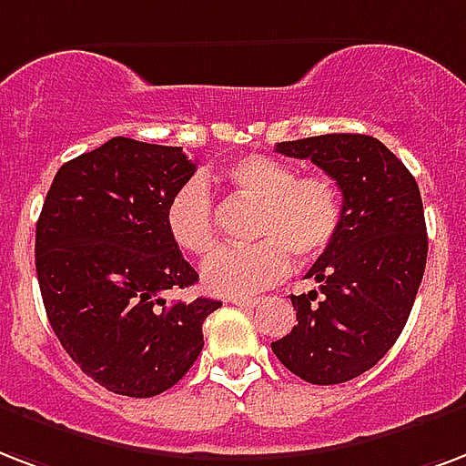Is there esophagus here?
Returning a JSON list of instances; mask_svg holds the SVG:
<instances>
[{
  "instance_id": "1",
  "label": "esophagus",
  "mask_w": 466,
  "mask_h": 466,
  "mask_svg": "<svg viewBox=\"0 0 466 466\" xmlns=\"http://www.w3.org/2000/svg\"><path fill=\"white\" fill-rule=\"evenodd\" d=\"M229 303L239 305V308H257L258 298H232Z\"/></svg>"
}]
</instances>
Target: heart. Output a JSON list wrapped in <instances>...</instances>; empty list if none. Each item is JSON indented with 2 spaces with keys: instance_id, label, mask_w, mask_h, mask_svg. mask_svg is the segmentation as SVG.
Segmentation results:
<instances>
[{
  "instance_id": "heart-1",
  "label": "heart",
  "mask_w": 466,
  "mask_h": 466,
  "mask_svg": "<svg viewBox=\"0 0 466 466\" xmlns=\"http://www.w3.org/2000/svg\"><path fill=\"white\" fill-rule=\"evenodd\" d=\"M229 193L257 205L244 247H225L202 264V283L209 293L227 298L251 296L280 280L296 261L322 257L344 222V195L335 177L298 176L293 163L276 156L248 154L219 170ZM163 222L170 241L193 257L215 247V202L200 177L177 186L166 202Z\"/></svg>"
}]
</instances>
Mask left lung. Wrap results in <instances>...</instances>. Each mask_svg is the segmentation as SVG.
Returning <instances> with one entry per match:
<instances>
[{
    "label": "left lung",
    "instance_id": "8db88e82",
    "mask_svg": "<svg viewBox=\"0 0 466 466\" xmlns=\"http://www.w3.org/2000/svg\"><path fill=\"white\" fill-rule=\"evenodd\" d=\"M276 151L335 177L344 222L305 273L319 290L290 296L298 325L271 350L303 381L344 383L381 360L413 310L428 258L420 190L410 170L367 134L280 141Z\"/></svg>",
    "mask_w": 466,
    "mask_h": 466
}]
</instances>
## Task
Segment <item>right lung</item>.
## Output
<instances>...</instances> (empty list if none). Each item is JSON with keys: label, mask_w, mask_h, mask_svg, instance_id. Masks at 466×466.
Here are the masks:
<instances>
[{"label": "right lung", "mask_w": 466, "mask_h": 466, "mask_svg": "<svg viewBox=\"0 0 466 466\" xmlns=\"http://www.w3.org/2000/svg\"><path fill=\"white\" fill-rule=\"evenodd\" d=\"M195 173L180 147L115 137L63 163L35 225L46 315L70 360L112 393L151 399L202 351L219 300L166 303L198 271L170 241L163 209Z\"/></svg>", "instance_id": "obj_1"}]
</instances>
